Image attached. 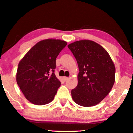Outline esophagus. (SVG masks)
Returning <instances> with one entry per match:
<instances>
[{
	"instance_id": "esophagus-1",
	"label": "esophagus",
	"mask_w": 133,
	"mask_h": 133,
	"mask_svg": "<svg viewBox=\"0 0 133 133\" xmlns=\"http://www.w3.org/2000/svg\"><path fill=\"white\" fill-rule=\"evenodd\" d=\"M63 79H64L65 81H67V80H68L69 77H66V76H64V77H63Z\"/></svg>"
}]
</instances>
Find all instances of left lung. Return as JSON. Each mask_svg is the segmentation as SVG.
Listing matches in <instances>:
<instances>
[{"mask_svg":"<svg viewBox=\"0 0 133 133\" xmlns=\"http://www.w3.org/2000/svg\"><path fill=\"white\" fill-rule=\"evenodd\" d=\"M77 61L78 83L71 91L73 100L83 107L96 105L104 99L115 81V64L105 49L89 40L68 45Z\"/></svg>","mask_w":133,"mask_h":133,"instance_id":"left-lung-1","label":"left lung"}]
</instances>
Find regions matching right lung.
Here are the masks:
<instances>
[{"label": "right lung", "mask_w": 133, "mask_h": 133, "mask_svg": "<svg viewBox=\"0 0 133 133\" xmlns=\"http://www.w3.org/2000/svg\"><path fill=\"white\" fill-rule=\"evenodd\" d=\"M65 41L46 39L33 46L18 63L17 83L31 103L42 105L54 99L60 81L55 75L56 58Z\"/></svg>", "instance_id": "1"}]
</instances>
